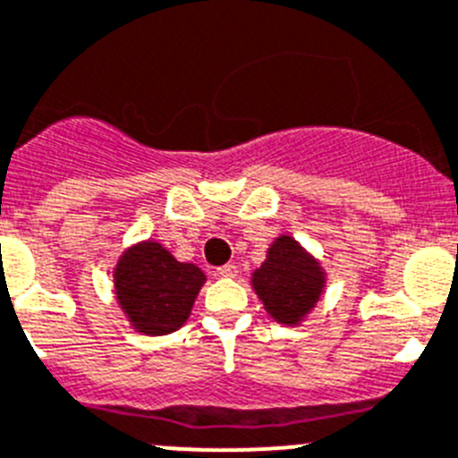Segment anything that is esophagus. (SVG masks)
<instances>
[{
  "instance_id": "esophagus-1",
  "label": "esophagus",
  "mask_w": 458,
  "mask_h": 458,
  "mask_svg": "<svg viewBox=\"0 0 458 458\" xmlns=\"http://www.w3.org/2000/svg\"><path fill=\"white\" fill-rule=\"evenodd\" d=\"M216 275H219V277H237V266L234 264L219 266V268H216Z\"/></svg>"
}]
</instances>
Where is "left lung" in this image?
I'll list each match as a JSON object with an SVG mask.
<instances>
[{
    "instance_id": "obj_1",
    "label": "left lung",
    "mask_w": 458,
    "mask_h": 458,
    "mask_svg": "<svg viewBox=\"0 0 458 458\" xmlns=\"http://www.w3.org/2000/svg\"><path fill=\"white\" fill-rule=\"evenodd\" d=\"M252 286L264 309L279 324L293 327L319 300L324 273L295 239L282 234L268 248V259L252 275Z\"/></svg>"
}]
</instances>
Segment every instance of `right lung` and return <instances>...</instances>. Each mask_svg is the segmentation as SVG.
Masks as SVG:
<instances>
[{
    "label": "right lung",
    "mask_w": 458,
    "mask_h": 458,
    "mask_svg": "<svg viewBox=\"0 0 458 458\" xmlns=\"http://www.w3.org/2000/svg\"><path fill=\"white\" fill-rule=\"evenodd\" d=\"M203 282L201 268L181 264L154 242L130 248L114 270L118 304L131 327L148 335H165L183 327Z\"/></svg>",
    "instance_id": "add662e5"
}]
</instances>
